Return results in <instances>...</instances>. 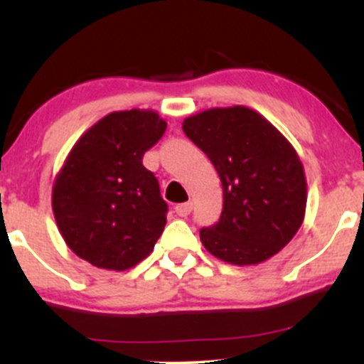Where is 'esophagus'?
<instances>
[{
	"instance_id": "esophagus-1",
	"label": "esophagus",
	"mask_w": 364,
	"mask_h": 364,
	"mask_svg": "<svg viewBox=\"0 0 364 364\" xmlns=\"http://www.w3.org/2000/svg\"><path fill=\"white\" fill-rule=\"evenodd\" d=\"M191 208H193V203L185 202V203H178V205L174 207V210H176V214L179 217H186V215H190Z\"/></svg>"
}]
</instances>
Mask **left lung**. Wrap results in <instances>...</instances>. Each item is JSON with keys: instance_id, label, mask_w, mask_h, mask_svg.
Listing matches in <instances>:
<instances>
[{"instance_id": "left-lung-1", "label": "left lung", "mask_w": 364, "mask_h": 364, "mask_svg": "<svg viewBox=\"0 0 364 364\" xmlns=\"http://www.w3.org/2000/svg\"><path fill=\"white\" fill-rule=\"evenodd\" d=\"M223 183L219 223L203 228L207 252L232 265H257L279 253L301 228L306 178L289 140L260 112L212 107L183 121Z\"/></svg>"}]
</instances>
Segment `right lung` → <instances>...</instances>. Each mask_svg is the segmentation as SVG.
Returning a JSON list of instances; mask_svg holds the SVG:
<instances>
[{"mask_svg": "<svg viewBox=\"0 0 364 364\" xmlns=\"http://www.w3.org/2000/svg\"><path fill=\"white\" fill-rule=\"evenodd\" d=\"M152 109L114 111L78 139L53 185V212L63 240L82 260L128 270L152 253L168 203L141 164L164 135Z\"/></svg>", "mask_w": 364, "mask_h": 364, "instance_id": "right-lung-1", "label": "right lung"}]
</instances>
